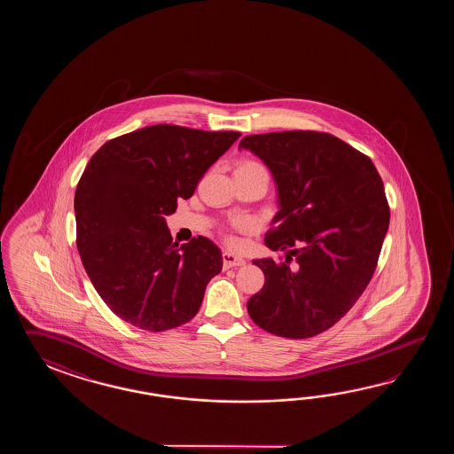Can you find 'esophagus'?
I'll use <instances>...</instances> for the list:
<instances>
[{
    "mask_svg": "<svg viewBox=\"0 0 454 454\" xmlns=\"http://www.w3.org/2000/svg\"><path fill=\"white\" fill-rule=\"evenodd\" d=\"M223 270H231V268H235V266H243L247 262L245 258H241V256L231 253V251H223Z\"/></svg>",
    "mask_w": 454,
    "mask_h": 454,
    "instance_id": "obj_1",
    "label": "esophagus"
}]
</instances>
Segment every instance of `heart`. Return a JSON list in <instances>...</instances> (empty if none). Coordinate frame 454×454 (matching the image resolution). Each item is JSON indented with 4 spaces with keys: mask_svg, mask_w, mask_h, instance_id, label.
<instances>
[{
    "mask_svg": "<svg viewBox=\"0 0 454 454\" xmlns=\"http://www.w3.org/2000/svg\"><path fill=\"white\" fill-rule=\"evenodd\" d=\"M240 167H261V165L256 164V162H251V160H247V162H243ZM241 225H245V223H241Z\"/></svg>",
    "mask_w": 454,
    "mask_h": 454,
    "instance_id": "b5f03b06",
    "label": "heart"
}]
</instances>
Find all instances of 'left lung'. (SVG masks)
I'll return each instance as SVG.
<instances>
[{
	"label": "left lung",
	"instance_id": "obj_1",
	"mask_svg": "<svg viewBox=\"0 0 454 454\" xmlns=\"http://www.w3.org/2000/svg\"><path fill=\"white\" fill-rule=\"evenodd\" d=\"M276 184L279 211L264 243L286 260H253L264 286L247 309L280 338H313L342 318L377 268L389 225L373 162L336 136L280 131L245 136Z\"/></svg>",
	"mask_w": 454,
	"mask_h": 454
}]
</instances>
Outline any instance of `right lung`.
I'll use <instances>...</instances> for the list:
<instances>
[{"label":"right lung","instance_id":"right-lung-1","mask_svg":"<svg viewBox=\"0 0 454 454\" xmlns=\"http://www.w3.org/2000/svg\"><path fill=\"white\" fill-rule=\"evenodd\" d=\"M240 133L145 126L90 157L74 194L76 245L97 294L116 317L145 331L194 318L223 270L206 237L178 247L165 223Z\"/></svg>","mask_w":454,"mask_h":454}]
</instances>
